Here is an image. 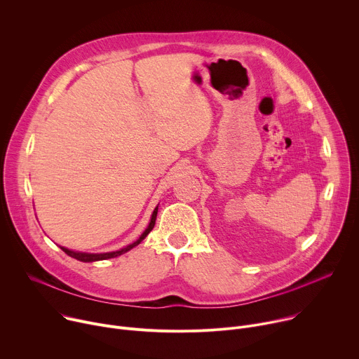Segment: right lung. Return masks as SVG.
I'll list each match as a JSON object with an SVG mask.
<instances>
[{"instance_id": "add662e5", "label": "right lung", "mask_w": 359, "mask_h": 359, "mask_svg": "<svg viewBox=\"0 0 359 359\" xmlns=\"http://www.w3.org/2000/svg\"><path fill=\"white\" fill-rule=\"evenodd\" d=\"M156 216H158V208L153 210V215H151V219H150V223H149V226H147V229L143 231V234L135 241V243H132V244H129V245H126L125 248H121V250H118V251H112V252H102V254H90V252H78V251H72V250H68V248H65V247H61L62 248V251H65L69 257H72V259H76V260H79V262H83V263H90V262H99V260H107V259H114V257H118V255H121V254H123V252H126V251H129L130 248H133L135 245H137V244H140V241L151 231V229L155 227V223H156Z\"/></svg>"}]
</instances>
